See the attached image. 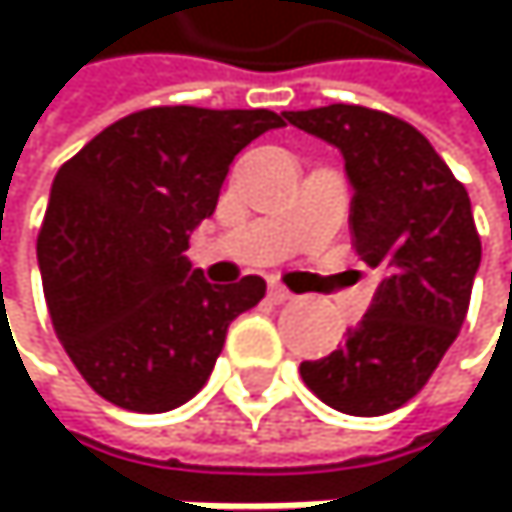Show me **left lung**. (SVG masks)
<instances>
[{
  "label": "left lung",
  "mask_w": 512,
  "mask_h": 512,
  "mask_svg": "<svg viewBox=\"0 0 512 512\" xmlns=\"http://www.w3.org/2000/svg\"><path fill=\"white\" fill-rule=\"evenodd\" d=\"M276 122L267 110L150 107L57 171L36 258L57 338L97 396L141 415L190 402L230 322L264 298L258 276L199 270L184 251L236 153Z\"/></svg>",
  "instance_id": "1"
}]
</instances>
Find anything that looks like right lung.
<instances>
[{
  "label": "right lung",
  "mask_w": 512,
  "mask_h": 512,
  "mask_svg": "<svg viewBox=\"0 0 512 512\" xmlns=\"http://www.w3.org/2000/svg\"><path fill=\"white\" fill-rule=\"evenodd\" d=\"M288 122L344 153L353 245L378 270L347 344L301 362V378L344 415L378 418L427 384L467 319L482 261L470 196L427 137L396 116L331 104Z\"/></svg>",
  "instance_id": "add662e5"
}]
</instances>
